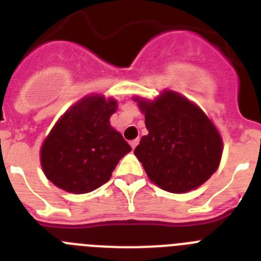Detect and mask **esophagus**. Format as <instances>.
<instances>
[{"label":"esophagus","instance_id":"esophagus-1","mask_svg":"<svg viewBox=\"0 0 261 261\" xmlns=\"http://www.w3.org/2000/svg\"><path fill=\"white\" fill-rule=\"evenodd\" d=\"M138 145V140H133V141H130V146H132V149L135 150V147L137 146Z\"/></svg>","mask_w":261,"mask_h":261}]
</instances>
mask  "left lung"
Instances as JSON below:
<instances>
[{"label": "left lung", "mask_w": 261, "mask_h": 261, "mask_svg": "<svg viewBox=\"0 0 261 261\" xmlns=\"http://www.w3.org/2000/svg\"><path fill=\"white\" fill-rule=\"evenodd\" d=\"M145 115L149 135L135 155L151 182L182 194L198 189L216 172L223 155L219 129L199 106L164 89L154 99L133 97Z\"/></svg>", "instance_id": "obj_1"}]
</instances>
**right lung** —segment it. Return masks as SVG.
Here are the masks:
<instances>
[{
    "mask_svg": "<svg viewBox=\"0 0 261 261\" xmlns=\"http://www.w3.org/2000/svg\"><path fill=\"white\" fill-rule=\"evenodd\" d=\"M116 110L114 98L89 94L62 115L40 150L47 180L72 194L90 193L110 180L119 160L132 150L110 124Z\"/></svg>",
    "mask_w": 261,
    "mask_h": 261,
    "instance_id": "obj_1",
    "label": "right lung"
}]
</instances>
